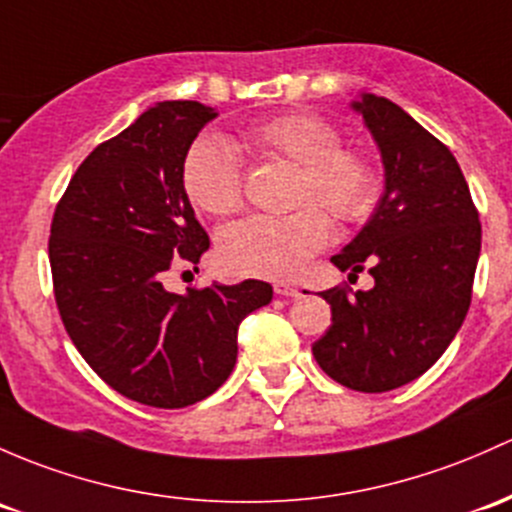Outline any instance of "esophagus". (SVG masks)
I'll list each match as a JSON object with an SVG mask.
<instances>
[{
  "label": "esophagus",
  "mask_w": 512,
  "mask_h": 512,
  "mask_svg": "<svg viewBox=\"0 0 512 512\" xmlns=\"http://www.w3.org/2000/svg\"><path fill=\"white\" fill-rule=\"evenodd\" d=\"M274 294H279V297H297L299 287H294V284L277 282V284H274Z\"/></svg>",
  "instance_id": "esophagus-1"
}]
</instances>
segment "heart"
<instances>
[{
	"label": "heart",
	"instance_id": "1",
	"mask_svg": "<svg viewBox=\"0 0 512 512\" xmlns=\"http://www.w3.org/2000/svg\"><path fill=\"white\" fill-rule=\"evenodd\" d=\"M242 144L260 159L299 166L287 215H250L220 233L218 252L230 272L282 279L297 274L331 238V218L358 223L380 196V174L365 154L343 149L341 132L314 112H284L247 127ZM181 181L193 203L230 215L245 203V161L230 139L208 134L188 147ZM324 207L325 214L315 206Z\"/></svg>",
	"mask_w": 512,
	"mask_h": 512
}]
</instances>
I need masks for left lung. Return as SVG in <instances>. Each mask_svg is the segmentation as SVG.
Returning a JSON list of instances; mask_svg holds the SVG:
<instances>
[{
    "mask_svg": "<svg viewBox=\"0 0 512 512\" xmlns=\"http://www.w3.org/2000/svg\"><path fill=\"white\" fill-rule=\"evenodd\" d=\"M373 132L385 164V193L351 245L331 257L375 284L321 292L331 326L311 346L336 383L358 392H387L412 383L441 358L471 306L481 252V220L444 142L400 105L378 95L353 102Z\"/></svg>",
    "mask_w": 512,
    "mask_h": 512,
    "instance_id": "left-lung-1",
    "label": "left lung"
}]
</instances>
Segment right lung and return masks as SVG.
Listing matches in <instances>:
<instances>
[{
    "instance_id": "add662e5",
    "label": "right lung",
    "mask_w": 512,
    "mask_h": 512,
    "mask_svg": "<svg viewBox=\"0 0 512 512\" xmlns=\"http://www.w3.org/2000/svg\"><path fill=\"white\" fill-rule=\"evenodd\" d=\"M213 117L196 100L149 107L88 154L51 220L53 294L73 346L112 390L159 410L213 395L235 368L240 321L272 301L260 279L164 287L211 247L181 166Z\"/></svg>"
}]
</instances>
